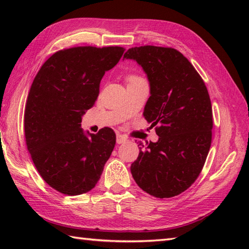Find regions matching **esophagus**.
Returning <instances> with one entry per match:
<instances>
[{
    "label": "esophagus",
    "instance_id": "esophagus-1",
    "mask_svg": "<svg viewBox=\"0 0 249 249\" xmlns=\"http://www.w3.org/2000/svg\"><path fill=\"white\" fill-rule=\"evenodd\" d=\"M125 142H127V138H126L125 136H123V135L116 136V143L121 144V143H125Z\"/></svg>",
    "mask_w": 249,
    "mask_h": 249
}]
</instances>
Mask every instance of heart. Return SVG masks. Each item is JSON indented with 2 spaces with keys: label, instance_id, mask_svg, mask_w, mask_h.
I'll return each mask as SVG.
<instances>
[{
  "label": "heart",
  "instance_id": "1",
  "mask_svg": "<svg viewBox=\"0 0 249 249\" xmlns=\"http://www.w3.org/2000/svg\"><path fill=\"white\" fill-rule=\"evenodd\" d=\"M137 78H138V77H136V76H129V77H128V81H129V80H133V79H137Z\"/></svg>",
  "mask_w": 249,
  "mask_h": 249
}]
</instances>
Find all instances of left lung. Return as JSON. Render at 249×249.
I'll return each mask as SVG.
<instances>
[{
  "mask_svg": "<svg viewBox=\"0 0 249 249\" xmlns=\"http://www.w3.org/2000/svg\"><path fill=\"white\" fill-rule=\"evenodd\" d=\"M150 82L143 115L156 126L157 142L140 144L130 171L138 186L156 198H171L192 186L212 142L210 95L198 71L181 52L168 47L130 48Z\"/></svg>",
  "mask_w": 249,
  "mask_h": 249,
  "instance_id": "obj_1",
  "label": "left lung"
}]
</instances>
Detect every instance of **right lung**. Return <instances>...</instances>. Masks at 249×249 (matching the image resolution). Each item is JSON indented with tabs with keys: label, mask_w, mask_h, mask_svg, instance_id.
<instances>
[{
	"label": "right lung",
	"mask_w": 249,
	"mask_h": 249,
	"mask_svg": "<svg viewBox=\"0 0 249 249\" xmlns=\"http://www.w3.org/2000/svg\"><path fill=\"white\" fill-rule=\"evenodd\" d=\"M122 47H73L47 60L32 83L24 111V135L44 181L61 194L89 192L115 145L105 127L84 134L82 115L99 94L100 80L123 55Z\"/></svg>",
	"instance_id": "add662e5"
}]
</instances>
